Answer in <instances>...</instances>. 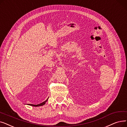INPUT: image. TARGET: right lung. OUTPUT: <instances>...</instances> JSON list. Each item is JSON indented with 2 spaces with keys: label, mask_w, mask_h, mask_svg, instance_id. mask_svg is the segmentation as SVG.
I'll use <instances>...</instances> for the list:
<instances>
[{
  "label": "right lung",
  "mask_w": 127,
  "mask_h": 127,
  "mask_svg": "<svg viewBox=\"0 0 127 127\" xmlns=\"http://www.w3.org/2000/svg\"><path fill=\"white\" fill-rule=\"evenodd\" d=\"M48 99H49V98H48ZM48 99H46V100H45V101H44L43 102H42V103H40V104H37V105H34V104H29L28 105H31V106H42V105H43L44 104H45V103H46V102H47V101Z\"/></svg>",
  "instance_id": "add662e5"
}]
</instances>
